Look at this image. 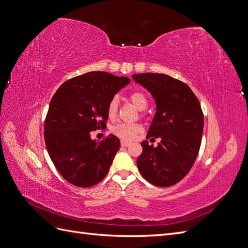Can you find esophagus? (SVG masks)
<instances>
[{
  "mask_svg": "<svg viewBox=\"0 0 248 248\" xmlns=\"http://www.w3.org/2000/svg\"><path fill=\"white\" fill-rule=\"evenodd\" d=\"M122 146L123 147H128V146H130L131 145V141H128V140H122Z\"/></svg>",
  "mask_w": 248,
  "mask_h": 248,
  "instance_id": "34e87169",
  "label": "esophagus"
}]
</instances>
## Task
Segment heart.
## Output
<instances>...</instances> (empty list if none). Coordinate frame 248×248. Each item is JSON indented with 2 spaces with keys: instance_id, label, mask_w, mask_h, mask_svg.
Instances as JSON below:
<instances>
[{
  "instance_id": "heart-1",
  "label": "heart",
  "mask_w": 248,
  "mask_h": 248,
  "mask_svg": "<svg viewBox=\"0 0 248 248\" xmlns=\"http://www.w3.org/2000/svg\"><path fill=\"white\" fill-rule=\"evenodd\" d=\"M130 100L133 105L138 108L140 111L145 110L148 106V99L147 96L141 93V92H133L130 95ZM118 110V100L116 97H113L108 105V118L114 119L117 115ZM113 133L117 135L118 137L123 138V140H132L141 131V125L137 124H118L113 126Z\"/></svg>"
}]
</instances>
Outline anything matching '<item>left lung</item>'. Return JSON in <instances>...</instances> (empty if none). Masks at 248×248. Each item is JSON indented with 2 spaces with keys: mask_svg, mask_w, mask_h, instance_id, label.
<instances>
[{
  "mask_svg": "<svg viewBox=\"0 0 248 248\" xmlns=\"http://www.w3.org/2000/svg\"><path fill=\"white\" fill-rule=\"evenodd\" d=\"M132 78L156 105L147 138H160L157 147L141 142L137 168L152 185L172 186L186 176L197 159L204 128L202 108L191 89L168 75L143 73Z\"/></svg>",
  "mask_w": 248,
  "mask_h": 248,
  "instance_id": "8db88e82",
  "label": "left lung"
}]
</instances>
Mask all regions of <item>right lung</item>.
Returning a JSON list of instances; mask_svg holds the SVG:
<instances>
[{"mask_svg":"<svg viewBox=\"0 0 248 248\" xmlns=\"http://www.w3.org/2000/svg\"><path fill=\"white\" fill-rule=\"evenodd\" d=\"M128 77L90 72L67 80L51 98L44 124V140L51 162L64 180L88 188L108 174L120 148L113 134L98 142L91 132L105 128L108 105Z\"/></svg>","mask_w":248,"mask_h":248,"instance_id":"right-lung-1","label":"right lung"}]
</instances>
